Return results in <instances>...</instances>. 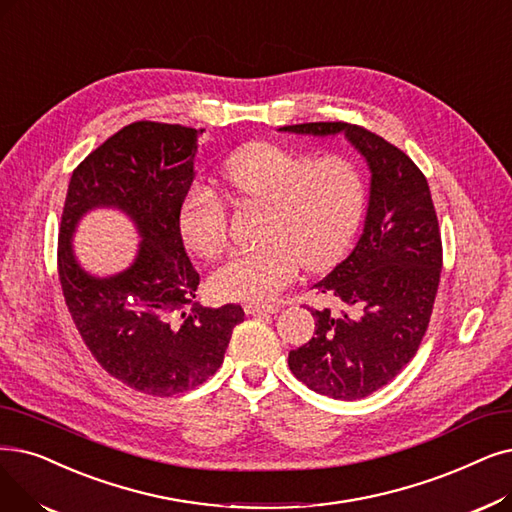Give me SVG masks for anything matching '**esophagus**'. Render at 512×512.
<instances>
[{
	"label": "esophagus",
	"instance_id": "34e87169",
	"mask_svg": "<svg viewBox=\"0 0 512 512\" xmlns=\"http://www.w3.org/2000/svg\"><path fill=\"white\" fill-rule=\"evenodd\" d=\"M244 311H247L249 316L276 314V311H278V305H255V303H249V305H244Z\"/></svg>",
	"mask_w": 512,
	"mask_h": 512
}]
</instances>
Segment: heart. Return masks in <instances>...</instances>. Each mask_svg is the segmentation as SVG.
<instances>
[{
  "label": "heart",
  "mask_w": 512,
  "mask_h": 512,
  "mask_svg": "<svg viewBox=\"0 0 512 512\" xmlns=\"http://www.w3.org/2000/svg\"><path fill=\"white\" fill-rule=\"evenodd\" d=\"M228 201L261 205L255 249L230 255L209 278L217 299L268 303L301 265L318 272L335 263L364 213L360 169L345 157L316 159L280 144H253L234 152L219 171ZM177 230L186 249L217 257L228 240V213L219 198L194 186L182 198Z\"/></svg>",
  "instance_id": "b5f03b06"
}]
</instances>
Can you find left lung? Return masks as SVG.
<instances>
[{
  "mask_svg": "<svg viewBox=\"0 0 512 512\" xmlns=\"http://www.w3.org/2000/svg\"><path fill=\"white\" fill-rule=\"evenodd\" d=\"M280 131L318 138L343 133L370 171L362 236L314 284L341 311L311 309L314 337L288 353V366L309 389L351 402L393 381L427 332L441 272L431 190L406 152L364 127L339 121Z\"/></svg>",
  "mask_w": 512,
  "mask_h": 512,
  "instance_id": "obj_1",
  "label": "left lung"
}]
</instances>
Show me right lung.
Listing matches in <instances>:
<instances>
[{
    "label": "right lung",
    "mask_w": 512,
    "mask_h": 512,
    "mask_svg": "<svg viewBox=\"0 0 512 512\" xmlns=\"http://www.w3.org/2000/svg\"><path fill=\"white\" fill-rule=\"evenodd\" d=\"M201 133L152 121L123 127L73 171L60 221L58 274L83 343L117 381L159 397L213 376L244 320L240 305L194 303L201 278L177 230ZM96 208L123 212L141 238L134 261L110 277L87 273L72 249L78 221Z\"/></svg>",
    "instance_id": "right-lung-1"
}]
</instances>
